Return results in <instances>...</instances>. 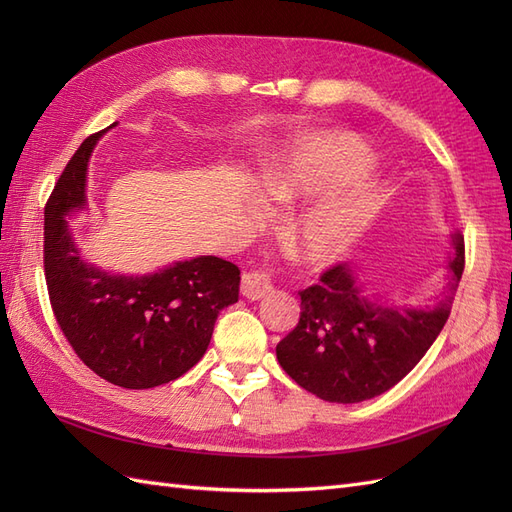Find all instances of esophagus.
Listing matches in <instances>:
<instances>
[{
    "instance_id": "obj_1",
    "label": "esophagus",
    "mask_w": 512,
    "mask_h": 512,
    "mask_svg": "<svg viewBox=\"0 0 512 512\" xmlns=\"http://www.w3.org/2000/svg\"><path fill=\"white\" fill-rule=\"evenodd\" d=\"M241 292L245 299L250 301H258L265 297V294L271 292V280L269 273L265 271H247L241 277Z\"/></svg>"
}]
</instances>
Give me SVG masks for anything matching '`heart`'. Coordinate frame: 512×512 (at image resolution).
<instances>
[{
	"mask_svg": "<svg viewBox=\"0 0 512 512\" xmlns=\"http://www.w3.org/2000/svg\"><path fill=\"white\" fill-rule=\"evenodd\" d=\"M374 166V151L361 136L324 130L265 168L260 190L269 200L292 207L314 198L288 226L294 258L331 265L359 243L386 203L384 183L371 175Z\"/></svg>",
	"mask_w": 512,
	"mask_h": 512,
	"instance_id": "heart-1",
	"label": "heart"
}]
</instances>
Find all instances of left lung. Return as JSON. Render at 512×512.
Returning <instances> with one entry per match:
<instances>
[{
  "instance_id": "left-lung-1",
  "label": "left lung",
  "mask_w": 512,
  "mask_h": 512,
  "mask_svg": "<svg viewBox=\"0 0 512 512\" xmlns=\"http://www.w3.org/2000/svg\"><path fill=\"white\" fill-rule=\"evenodd\" d=\"M442 297L423 307L369 299L348 262L301 290V318L275 348L286 374L331 404H359L406 378L436 342L451 314L463 273V237L453 232Z\"/></svg>"
}]
</instances>
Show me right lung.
Wrapping results in <instances>:
<instances>
[{
    "instance_id": "obj_1",
    "label": "right lung",
    "mask_w": 512,
    "mask_h": 512,
    "mask_svg": "<svg viewBox=\"0 0 512 512\" xmlns=\"http://www.w3.org/2000/svg\"><path fill=\"white\" fill-rule=\"evenodd\" d=\"M106 130L76 149L44 207V275L55 318L79 359L123 389H153L203 359L218 314L239 301L241 273L218 256L177 260L147 275L83 260L68 220L87 209V166Z\"/></svg>"
}]
</instances>
